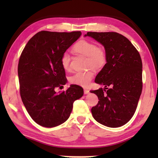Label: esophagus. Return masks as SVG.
<instances>
[{
  "label": "esophagus",
  "instance_id": "34e87169",
  "mask_svg": "<svg viewBox=\"0 0 158 158\" xmlns=\"http://www.w3.org/2000/svg\"><path fill=\"white\" fill-rule=\"evenodd\" d=\"M89 91H90L89 90H88V89H84V93H85V94H89Z\"/></svg>",
  "mask_w": 158,
  "mask_h": 158
}]
</instances>
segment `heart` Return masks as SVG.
<instances>
[{
	"mask_svg": "<svg viewBox=\"0 0 158 158\" xmlns=\"http://www.w3.org/2000/svg\"><path fill=\"white\" fill-rule=\"evenodd\" d=\"M73 52L86 57L85 68H89L84 72H78L69 77L71 84L87 87L95 75L94 69L101 70L107 63V53L100 45H96L94 42L88 40H79L72 48ZM60 63L65 70L70 69V57L64 53L60 58Z\"/></svg>",
	"mask_w": 158,
	"mask_h": 158,
	"instance_id": "b5f03b06",
	"label": "heart"
}]
</instances>
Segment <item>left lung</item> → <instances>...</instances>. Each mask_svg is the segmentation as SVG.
<instances>
[{
  "label": "left lung",
  "instance_id": "left-lung-1",
  "mask_svg": "<svg viewBox=\"0 0 158 158\" xmlns=\"http://www.w3.org/2000/svg\"><path fill=\"white\" fill-rule=\"evenodd\" d=\"M100 42L107 53V63L95 81L105 89L90 90L98 103L91 109L98 123L109 127L126 124L137 107L142 91V61L140 54L127 37L115 32H88Z\"/></svg>",
  "mask_w": 158,
  "mask_h": 158
}]
</instances>
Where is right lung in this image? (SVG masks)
I'll list each match as a JSON object with an SVG mask.
<instances>
[{"label":"right lung","instance_id":"1","mask_svg":"<svg viewBox=\"0 0 158 158\" xmlns=\"http://www.w3.org/2000/svg\"><path fill=\"white\" fill-rule=\"evenodd\" d=\"M81 32L42 31L29 40L18 64L19 92L23 105L33 121L53 127L68 119L74 102L84 95L79 85H71L60 93L55 91L67 82L60 58L81 36Z\"/></svg>","mask_w":158,"mask_h":158}]
</instances>
